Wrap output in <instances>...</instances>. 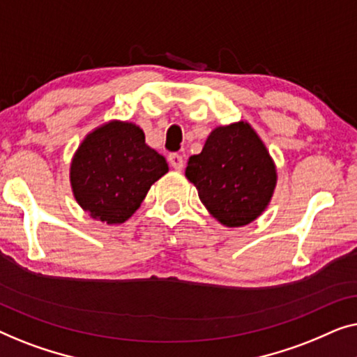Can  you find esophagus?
Listing matches in <instances>:
<instances>
[{
    "mask_svg": "<svg viewBox=\"0 0 357 357\" xmlns=\"http://www.w3.org/2000/svg\"><path fill=\"white\" fill-rule=\"evenodd\" d=\"M168 162H169V165H172V167L176 169V172H181V169H183V167H184V160H183V157H181V155H178V153H172L168 157Z\"/></svg>",
    "mask_w": 357,
    "mask_h": 357,
    "instance_id": "34e87169",
    "label": "esophagus"
}]
</instances>
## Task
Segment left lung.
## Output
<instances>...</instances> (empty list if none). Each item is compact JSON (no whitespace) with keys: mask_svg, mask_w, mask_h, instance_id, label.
Instances as JSON below:
<instances>
[{"mask_svg":"<svg viewBox=\"0 0 357 357\" xmlns=\"http://www.w3.org/2000/svg\"><path fill=\"white\" fill-rule=\"evenodd\" d=\"M185 176L208 212L231 228L254 222L277 184L267 149L244 121L215 129L202 152L189 158Z\"/></svg>","mask_w":357,"mask_h":357,"instance_id":"obj_1","label":"left lung"}]
</instances>
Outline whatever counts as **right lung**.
Returning <instances> with one entry per match:
<instances>
[{"mask_svg":"<svg viewBox=\"0 0 357 357\" xmlns=\"http://www.w3.org/2000/svg\"><path fill=\"white\" fill-rule=\"evenodd\" d=\"M168 172L163 155L145 144L142 129L108 123L80 144L71 165L74 195L100 222L124 223L140 207L150 185Z\"/></svg>","mask_w":357,"mask_h":357,"instance_id":"add662e5","label":"right lung"}]
</instances>
